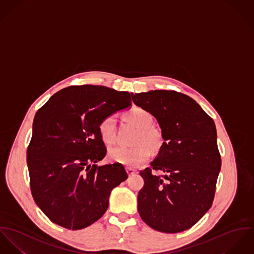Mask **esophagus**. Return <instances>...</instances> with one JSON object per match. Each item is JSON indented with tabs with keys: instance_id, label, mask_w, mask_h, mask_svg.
<instances>
[{
	"instance_id": "1",
	"label": "esophagus",
	"mask_w": 254,
	"mask_h": 254,
	"mask_svg": "<svg viewBox=\"0 0 254 254\" xmlns=\"http://www.w3.org/2000/svg\"><path fill=\"white\" fill-rule=\"evenodd\" d=\"M127 174H128V176H131V175H133L134 173H136V170H135V169H130V168H127Z\"/></svg>"
}]
</instances>
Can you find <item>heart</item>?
I'll return each mask as SVG.
<instances>
[{
  "label": "heart",
  "mask_w": 254,
  "mask_h": 254,
  "mask_svg": "<svg viewBox=\"0 0 254 254\" xmlns=\"http://www.w3.org/2000/svg\"><path fill=\"white\" fill-rule=\"evenodd\" d=\"M126 119L138 128L135 135L133 147L126 148L121 146L111 147L108 150L107 158L112 163H118L128 168L139 167L147 162L153 150H158L163 144V135L159 129L152 127L153 118L146 110L135 107L126 114ZM116 117L114 115L106 117L99 124V132L105 143L115 140Z\"/></svg>",
  "instance_id": "obj_1"
}]
</instances>
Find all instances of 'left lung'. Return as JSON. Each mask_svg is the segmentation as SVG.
I'll use <instances>...</instances> for the list:
<instances>
[{"label":"left lung","instance_id":"1","mask_svg":"<svg viewBox=\"0 0 254 254\" xmlns=\"http://www.w3.org/2000/svg\"><path fill=\"white\" fill-rule=\"evenodd\" d=\"M135 105L156 118L165 142L152 168L141 170L137 196L142 220L154 230L190 229L210 208L221 169L213 120L188 95L173 90L131 93Z\"/></svg>","mask_w":254,"mask_h":254}]
</instances>
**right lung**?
I'll list each match as a JSON object with an SVG mask.
<instances>
[{"instance_id": "1", "label": "right lung", "mask_w": 254, "mask_h": 254, "mask_svg": "<svg viewBox=\"0 0 254 254\" xmlns=\"http://www.w3.org/2000/svg\"><path fill=\"white\" fill-rule=\"evenodd\" d=\"M130 105L127 91L76 85L59 90L35 115L27 149L31 193L54 223L80 230L106 212L111 191L127 174L119 164L96 165L106 155L99 124Z\"/></svg>"}]
</instances>
